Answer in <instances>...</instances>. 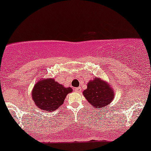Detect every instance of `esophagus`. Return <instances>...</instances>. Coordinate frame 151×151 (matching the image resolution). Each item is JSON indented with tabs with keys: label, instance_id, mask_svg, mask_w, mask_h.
<instances>
[{
	"label": "esophagus",
	"instance_id": "1",
	"mask_svg": "<svg viewBox=\"0 0 151 151\" xmlns=\"http://www.w3.org/2000/svg\"><path fill=\"white\" fill-rule=\"evenodd\" d=\"M74 91H75L76 92H77V93H81V87L76 88L74 89Z\"/></svg>",
	"mask_w": 151,
	"mask_h": 151
}]
</instances>
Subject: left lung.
<instances>
[{"mask_svg": "<svg viewBox=\"0 0 151 151\" xmlns=\"http://www.w3.org/2000/svg\"><path fill=\"white\" fill-rule=\"evenodd\" d=\"M83 94L93 108L99 110L107 107L115 97V91L111 85L97 77L88 83Z\"/></svg>", "mask_w": 151, "mask_h": 151, "instance_id": "1", "label": "left lung"}]
</instances>
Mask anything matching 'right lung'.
<instances>
[{"mask_svg":"<svg viewBox=\"0 0 151 151\" xmlns=\"http://www.w3.org/2000/svg\"><path fill=\"white\" fill-rule=\"evenodd\" d=\"M72 91L70 87H64L54 78L39 79L32 90V99L39 109L50 112L63 104L67 95Z\"/></svg>","mask_w":151,"mask_h":151,"instance_id":"obj_1","label":"right lung"}]
</instances>
